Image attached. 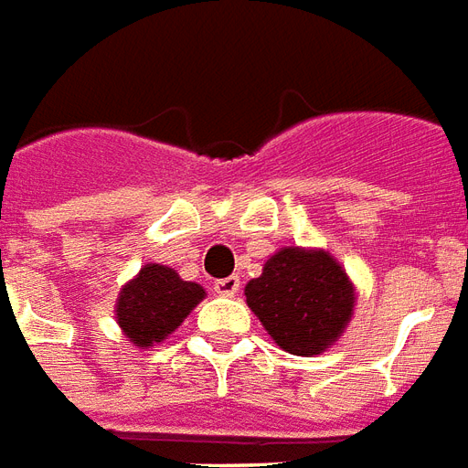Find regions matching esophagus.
I'll return each instance as SVG.
<instances>
[{"mask_svg":"<svg viewBox=\"0 0 468 468\" xmlns=\"http://www.w3.org/2000/svg\"><path fill=\"white\" fill-rule=\"evenodd\" d=\"M213 290H216L218 295L233 297L235 292H238V290H240V278H235V275H230V278L216 280V285H213Z\"/></svg>","mask_w":468,"mask_h":468,"instance_id":"34e87169","label":"esophagus"}]
</instances>
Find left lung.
<instances>
[{
	"label": "left lung",
	"mask_w": 468,
	"mask_h": 468,
	"mask_svg": "<svg viewBox=\"0 0 468 468\" xmlns=\"http://www.w3.org/2000/svg\"><path fill=\"white\" fill-rule=\"evenodd\" d=\"M245 300L280 347L307 357L340 337L352 317L355 290L330 252L285 248L248 282Z\"/></svg>",
	"instance_id": "1"
}]
</instances>
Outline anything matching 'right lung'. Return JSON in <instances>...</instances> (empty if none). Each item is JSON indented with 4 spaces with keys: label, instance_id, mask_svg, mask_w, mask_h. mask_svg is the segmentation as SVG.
Listing matches in <instances>:
<instances>
[{
    "label": "right lung",
    "instance_id": "1",
    "mask_svg": "<svg viewBox=\"0 0 468 468\" xmlns=\"http://www.w3.org/2000/svg\"><path fill=\"white\" fill-rule=\"evenodd\" d=\"M203 295V287L181 280L176 270L146 265L121 290L116 304L121 330L136 347H151L165 340Z\"/></svg>",
    "mask_w": 468,
    "mask_h": 468
}]
</instances>
